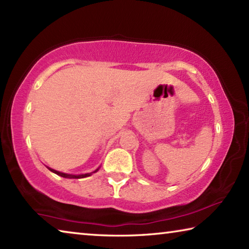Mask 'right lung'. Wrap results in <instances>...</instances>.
Masks as SVG:
<instances>
[{"mask_svg":"<svg viewBox=\"0 0 249 249\" xmlns=\"http://www.w3.org/2000/svg\"><path fill=\"white\" fill-rule=\"evenodd\" d=\"M48 169L52 171V172H53V174H56V175H58V176H61V177H64V178H70V179H80V178H86V177H90L92 174H94V172H96L99 170V168L98 169H96L95 171H93V172H90V174H84V175H68V174H64V172H60V171H57V170H54V169H52V168H48Z\"/></svg>","mask_w":249,"mask_h":249,"instance_id":"add662e5","label":"right lung"}]
</instances>
